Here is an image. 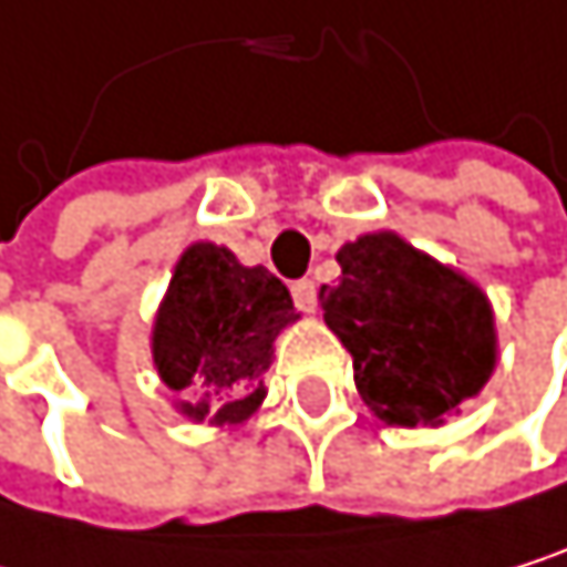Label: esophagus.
<instances>
[{
	"label": "esophagus",
	"instance_id": "obj_1",
	"mask_svg": "<svg viewBox=\"0 0 567 567\" xmlns=\"http://www.w3.org/2000/svg\"><path fill=\"white\" fill-rule=\"evenodd\" d=\"M290 293H293L297 310H303V315H315V307H318V287H315V280H297L290 287Z\"/></svg>",
	"mask_w": 567,
	"mask_h": 567
}]
</instances>
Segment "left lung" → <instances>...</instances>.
I'll use <instances>...</instances> for the list:
<instances>
[{"instance_id": "8db88e82", "label": "left lung", "mask_w": 567, "mask_h": 567, "mask_svg": "<svg viewBox=\"0 0 567 567\" xmlns=\"http://www.w3.org/2000/svg\"><path fill=\"white\" fill-rule=\"evenodd\" d=\"M318 300L354 358V385L389 426H436L487 385L497 341L487 297L395 233L344 243Z\"/></svg>"}]
</instances>
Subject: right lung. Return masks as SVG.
I'll list each match as a JSON object with an SVG mask.
<instances>
[{"label":"right lung","instance_id":"1","mask_svg":"<svg viewBox=\"0 0 567 567\" xmlns=\"http://www.w3.org/2000/svg\"><path fill=\"white\" fill-rule=\"evenodd\" d=\"M290 290L267 267H243L226 246L182 252L155 321V364L178 409L236 426L264 402L274 338L293 321Z\"/></svg>","mask_w":567,"mask_h":567}]
</instances>
